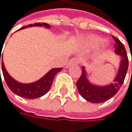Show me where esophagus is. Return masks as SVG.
Instances as JSON below:
<instances>
[{
    "label": "esophagus",
    "instance_id": "1",
    "mask_svg": "<svg viewBox=\"0 0 132 132\" xmlns=\"http://www.w3.org/2000/svg\"><path fill=\"white\" fill-rule=\"evenodd\" d=\"M78 64V58L77 57H74L72 59H70L68 63L67 64V67H70V65H75Z\"/></svg>",
    "mask_w": 132,
    "mask_h": 132
}]
</instances>
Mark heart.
<instances>
[{
    "label": "heart",
    "instance_id": "obj_1",
    "mask_svg": "<svg viewBox=\"0 0 132 132\" xmlns=\"http://www.w3.org/2000/svg\"><path fill=\"white\" fill-rule=\"evenodd\" d=\"M91 42H92V44H93V45H97V44H99L101 42V40L99 39V38H93L91 39Z\"/></svg>",
    "mask_w": 132,
    "mask_h": 132
}]
</instances>
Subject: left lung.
Listing matches in <instances>:
<instances>
[{
	"mask_svg": "<svg viewBox=\"0 0 132 132\" xmlns=\"http://www.w3.org/2000/svg\"><path fill=\"white\" fill-rule=\"evenodd\" d=\"M115 44V53L120 56V65L114 81L105 86H98L89 82L85 67H82V75L76 83V86L81 96L92 103H101L114 96L122 87L128 69V57L126 49L118 38L113 36Z\"/></svg>",
	"mask_w": 132,
	"mask_h": 132,
	"instance_id": "left-lung-1",
	"label": "left lung"
}]
</instances>
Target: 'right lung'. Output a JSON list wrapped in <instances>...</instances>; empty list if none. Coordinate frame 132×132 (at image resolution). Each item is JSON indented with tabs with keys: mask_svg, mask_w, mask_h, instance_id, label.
I'll return each mask as SVG.
<instances>
[{
	"mask_svg": "<svg viewBox=\"0 0 132 132\" xmlns=\"http://www.w3.org/2000/svg\"><path fill=\"white\" fill-rule=\"evenodd\" d=\"M31 27H44L45 28H49L50 25L47 24V23H35V24H30L23 27L20 28L19 30H22L23 28ZM1 53H0V62H1L2 73H3V76L7 86L9 87V88L14 93L22 97H24V98L36 99L37 97H40L44 95H45L49 91L50 88H51L55 75L62 70V68H53L45 75H44L41 79H39V80L36 81V82L30 83V84L19 83L16 81L14 79H13L9 75V73L7 72L3 62V60H2V56L1 57Z\"/></svg>",
	"mask_w": 132,
	"mask_h": 132,
	"instance_id": "add662e5",
	"label": "right lung"
}]
</instances>
